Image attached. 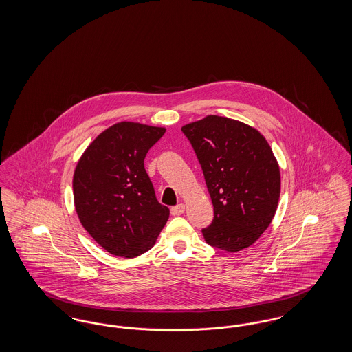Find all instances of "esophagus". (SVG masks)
Instances as JSON below:
<instances>
[{"mask_svg":"<svg viewBox=\"0 0 352 352\" xmlns=\"http://www.w3.org/2000/svg\"><path fill=\"white\" fill-rule=\"evenodd\" d=\"M171 215H174V217H178V215H182L184 212V203H181V204H178V206H175V207H171Z\"/></svg>","mask_w":352,"mask_h":352,"instance_id":"obj_1","label":"esophagus"}]
</instances>
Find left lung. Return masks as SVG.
<instances>
[{
  "label": "left lung",
  "mask_w": 352,
  "mask_h": 352,
  "mask_svg": "<svg viewBox=\"0 0 352 352\" xmlns=\"http://www.w3.org/2000/svg\"><path fill=\"white\" fill-rule=\"evenodd\" d=\"M199 160L214 206L201 230L211 247L243 251L274 218L281 192L278 162L265 137L234 118L210 115L182 126Z\"/></svg>",
  "instance_id": "8db88e82"
}]
</instances>
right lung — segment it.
I'll list each match as a JSON object with an SVG mask.
<instances>
[{"mask_svg": "<svg viewBox=\"0 0 352 352\" xmlns=\"http://www.w3.org/2000/svg\"><path fill=\"white\" fill-rule=\"evenodd\" d=\"M166 129L121 121L101 132L74 171V204L84 230L113 256L132 258L155 244L168 221L144 160Z\"/></svg>", "mask_w": 352, "mask_h": 352, "instance_id": "right-lung-1", "label": "right lung"}]
</instances>
